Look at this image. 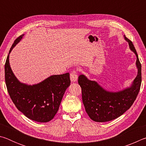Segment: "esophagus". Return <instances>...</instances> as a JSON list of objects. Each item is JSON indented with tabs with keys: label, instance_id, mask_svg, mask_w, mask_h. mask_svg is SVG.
Wrapping results in <instances>:
<instances>
[{
	"label": "esophagus",
	"instance_id": "obj_1",
	"mask_svg": "<svg viewBox=\"0 0 146 146\" xmlns=\"http://www.w3.org/2000/svg\"><path fill=\"white\" fill-rule=\"evenodd\" d=\"M70 79L71 82H76L78 79L77 71L73 70L70 73Z\"/></svg>",
	"mask_w": 146,
	"mask_h": 146
}]
</instances>
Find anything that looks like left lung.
<instances>
[{"label":"left lung","mask_w":146,"mask_h":146,"mask_svg":"<svg viewBox=\"0 0 146 146\" xmlns=\"http://www.w3.org/2000/svg\"><path fill=\"white\" fill-rule=\"evenodd\" d=\"M131 50L137 56L138 75L130 88L119 91L109 92L95 81L88 80L84 75L78 76V83L82 89V98L86 111L91 120L104 122L114 120L131 108L139 93L142 82L141 64L137 51L129 39L124 36Z\"/></svg>","instance_id":"8db88e82"}]
</instances>
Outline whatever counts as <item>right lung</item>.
I'll use <instances>...</instances> for the list:
<instances>
[{
  "instance_id": "obj_1",
  "label": "right lung",
  "mask_w": 146,
  "mask_h": 146,
  "mask_svg": "<svg viewBox=\"0 0 146 146\" xmlns=\"http://www.w3.org/2000/svg\"><path fill=\"white\" fill-rule=\"evenodd\" d=\"M21 35L11 49L23 38ZM9 54L5 63V82L11 99L17 108L29 119L48 122L57 113L66 90L70 85L69 73L49 76L38 84L28 86L21 83L14 75L9 62Z\"/></svg>"
}]
</instances>
